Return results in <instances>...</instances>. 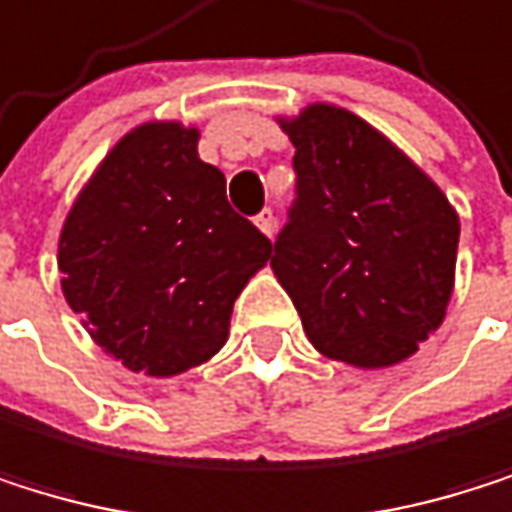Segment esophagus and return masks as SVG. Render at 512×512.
Instances as JSON below:
<instances>
[{"label": "esophagus", "mask_w": 512, "mask_h": 512, "mask_svg": "<svg viewBox=\"0 0 512 512\" xmlns=\"http://www.w3.org/2000/svg\"><path fill=\"white\" fill-rule=\"evenodd\" d=\"M254 224L261 227V233H267V236H273L276 233V215H273V209H264L258 218H254Z\"/></svg>", "instance_id": "34e87169"}]
</instances>
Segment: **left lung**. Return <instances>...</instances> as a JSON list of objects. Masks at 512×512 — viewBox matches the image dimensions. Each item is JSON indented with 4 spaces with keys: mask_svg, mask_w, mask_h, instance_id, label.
<instances>
[{
    "mask_svg": "<svg viewBox=\"0 0 512 512\" xmlns=\"http://www.w3.org/2000/svg\"><path fill=\"white\" fill-rule=\"evenodd\" d=\"M285 130L297 181L270 267L309 343L358 367L410 358L446 315L458 215L352 112L309 105Z\"/></svg>",
    "mask_w": 512,
    "mask_h": 512,
    "instance_id": "1",
    "label": "left lung"
}]
</instances>
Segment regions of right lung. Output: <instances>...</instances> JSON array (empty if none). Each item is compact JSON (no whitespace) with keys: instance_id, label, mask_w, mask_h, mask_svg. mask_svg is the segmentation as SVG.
I'll use <instances>...</instances> for the list:
<instances>
[{"instance_id":"add662e5","label":"right lung","mask_w":512,"mask_h":512,"mask_svg":"<svg viewBox=\"0 0 512 512\" xmlns=\"http://www.w3.org/2000/svg\"><path fill=\"white\" fill-rule=\"evenodd\" d=\"M273 242L227 203L197 130L145 124L102 160L60 236L69 306L133 373L175 376L227 343L233 300Z\"/></svg>"}]
</instances>
